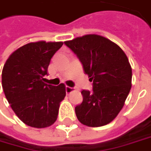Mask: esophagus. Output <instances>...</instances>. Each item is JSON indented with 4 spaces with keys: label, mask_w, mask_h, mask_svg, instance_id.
I'll return each mask as SVG.
<instances>
[{
    "label": "esophagus",
    "mask_w": 151,
    "mask_h": 151,
    "mask_svg": "<svg viewBox=\"0 0 151 151\" xmlns=\"http://www.w3.org/2000/svg\"><path fill=\"white\" fill-rule=\"evenodd\" d=\"M65 90H66V93H70V92H72L73 91V88L70 87V86H66Z\"/></svg>",
    "instance_id": "1"
}]
</instances>
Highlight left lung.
I'll list each match as a JSON object with an SVG mask.
<instances>
[{
    "instance_id": "8db88e82",
    "label": "left lung",
    "mask_w": 151,
    "mask_h": 151,
    "mask_svg": "<svg viewBox=\"0 0 151 151\" xmlns=\"http://www.w3.org/2000/svg\"><path fill=\"white\" fill-rule=\"evenodd\" d=\"M77 55L93 83V91H82L83 101L75 107L81 123L101 127L115 119L132 87V67L126 54L109 39L86 34L65 42Z\"/></svg>"
}]
</instances>
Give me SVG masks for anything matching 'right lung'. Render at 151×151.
<instances>
[{
	"label": "right lung",
	"mask_w": 151,
	"mask_h": 151,
	"mask_svg": "<svg viewBox=\"0 0 151 151\" xmlns=\"http://www.w3.org/2000/svg\"><path fill=\"white\" fill-rule=\"evenodd\" d=\"M63 42L38 41L14 50L2 69L3 91L14 112L26 125L36 128L51 126L58 117L65 86L44 83L50 59Z\"/></svg>",
	"instance_id": "right-lung-1"
}]
</instances>
